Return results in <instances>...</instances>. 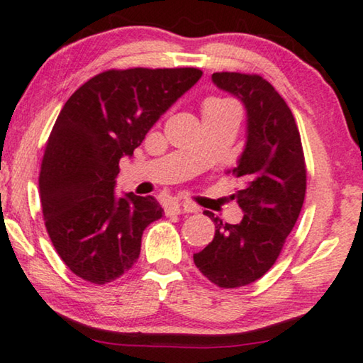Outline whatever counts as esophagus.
<instances>
[{
    "label": "esophagus",
    "mask_w": 363,
    "mask_h": 363,
    "mask_svg": "<svg viewBox=\"0 0 363 363\" xmlns=\"http://www.w3.org/2000/svg\"><path fill=\"white\" fill-rule=\"evenodd\" d=\"M189 212H196V207L186 202H174L166 208L167 216H181V213H189Z\"/></svg>",
    "instance_id": "1"
}]
</instances>
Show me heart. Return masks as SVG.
<instances>
[{"mask_svg": "<svg viewBox=\"0 0 363 363\" xmlns=\"http://www.w3.org/2000/svg\"><path fill=\"white\" fill-rule=\"evenodd\" d=\"M230 105V101L222 100V99H211L203 104V110H213V108H222V106Z\"/></svg>", "mask_w": 363, "mask_h": 363, "instance_id": "b5f03b06", "label": "heart"}]
</instances>
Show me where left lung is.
Returning <instances> with one entry per match:
<instances>
[{
    "instance_id": "left-lung-1",
    "label": "left lung",
    "mask_w": 363,
    "mask_h": 363,
    "mask_svg": "<svg viewBox=\"0 0 363 363\" xmlns=\"http://www.w3.org/2000/svg\"><path fill=\"white\" fill-rule=\"evenodd\" d=\"M212 82L247 110V141L228 172L242 189L233 194L243 218L216 223L213 240L194 255L203 277L220 288H240L273 267L298 220L306 196V164L299 130L289 106L259 75L216 72Z\"/></svg>"
}]
</instances>
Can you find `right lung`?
<instances>
[{
  "mask_svg": "<svg viewBox=\"0 0 363 363\" xmlns=\"http://www.w3.org/2000/svg\"><path fill=\"white\" fill-rule=\"evenodd\" d=\"M201 77L192 67L106 70L60 110L40 164V203L55 252L85 281L128 272L145 228L162 217L152 196H116L118 164Z\"/></svg>",
  "mask_w": 363,
  "mask_h": 363,
  "instance_id": "add662e5",
  "label": "right lung"
}]
</instances>
